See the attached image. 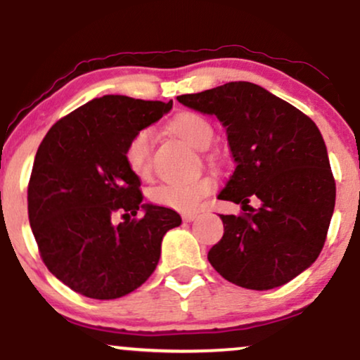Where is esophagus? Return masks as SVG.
Returning <instances> with one entry per match:
<instances>
[{"instance_id": "34e87169", "label": "esophagus", "mask_w": 360, "mask_h": 360, "mask_svg": "<svg viewBox=\"0 0 360 360\" xmlns=\"http://www.w3.org/2000/svg\"><path fill=\"white\" fill-rule=\"evenodd\" d=\"M196 217H198L196 213H184V214H183V220H184V221H193Z\"/></svg>"}]
</instances>
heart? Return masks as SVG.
Listing matches in <instances>:
<instances>
[{"mask_svg":"<svg viewBox=\"0 0 360 360\" xmlns=\"http://www.w3.org/2000/svg\"><path fill=\"white\" fill-rule=\"evenodd\" d=\"M171 130L181 139L186 140L194 148H206L213 140V127L201 115L181 113L169 123ZM154 128H142L128 140L125 147V162L128 169L139 177H147L152 172V159H154ZM210 162H214V155L208 157ZM217 188L213 177L203 176L184 183H164L155 186L148 193L152 203L176 212H194L200 206L203 198L212 194Z\"/></svg>","mask_w":360,"mask_h":360,"instance_id":"heart-1","label":"heart"}]
</instances>
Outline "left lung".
Returning <instances> with one entry per match:
<instances>
[{"instance_id":"1","label":"left lung","mask_w":360,"mask_h":360,"mask_svg":"<svg viewBox=\"0 0 360 360\" xmlns=\"http://www.w3.org/2000/svg\"><path fill=\"white\" fill-rule=\"evenodd\" d=\"M226 128L237 167L218 194L245 213L220 214L223 237L208 252L237 286H283L315 262L335 208V179L320 130L303 111L257 84L233 81L177 96ZM259 197L261 208L248 205Z\"/></svg>"}]
</instances>
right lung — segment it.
<instances>
[{
	"label": "right lung",
	"mask_w": 360,
	"mask_h": 360,
	"mask_svg": "<svg viewBox=\"0 0 360 360\" xmlns=\"http://www.w3.org/2000/svg\"><path fill=\"white\" fill-rule=\"evenodd\" d=\"M172 101L96 98L47 131L28 181V220L47 269L93 300L122 298L148 279L167 230L181 217L140 205V179L125 162L128 140L162 118ZM140 207L146 210L142 219ZM123 212L125 222L112 217Z\"/></svg>",
	"instance_id": "add662e5"
}]
</instances>
